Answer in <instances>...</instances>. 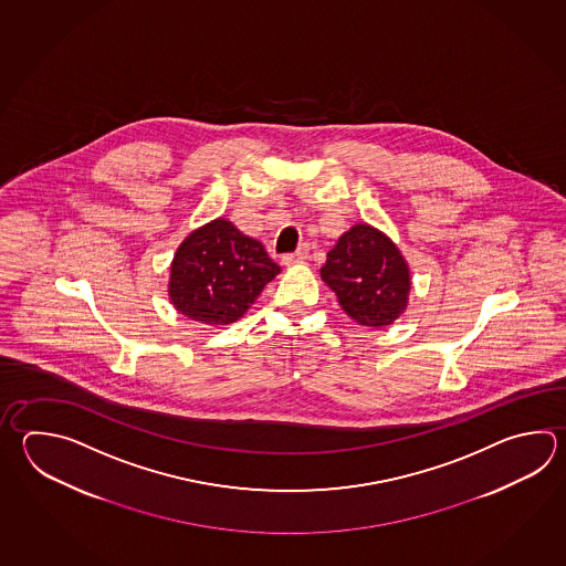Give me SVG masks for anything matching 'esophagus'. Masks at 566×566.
I'll list each match as a JSON object with an SVG mask.
<instances>
[{"instance_id": "1", "label": "esophagus", "mask_w": 566, "mask_h": 566, "mask_svg": "<svg viewBox=\"0 0 566 566\" xmlns=\"http://www.w3.org/2000/svg\"><path fill=\"white\" fill-rule=\"evenodd\" d=\"M308 258V245L304 243L301 245L296 252H292V254L282 255V264L292 265V264H301Z\"/></svg>"}]
</instances>
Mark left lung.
I'll use <instances>...</instances> for the list:
<instances>
[{
	"mask_svg": "<svg viewBox=\"0 0 566 566\" xmlns=\"http://www.w3.org/2000/svg\"><path fill=\"white\" fill-rule=\"evenodd\" d=\"M321 277L340 308L360 326L385 328L403 316L411 292V270L387 233L355 223L326 254Z\"/></svg>",
	"mask_w": 566,
	"mask_h": 566,
	"instance_id": "obj_1",
	"label": "left lung"
}]
</instances>
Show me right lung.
<instances>
[{
    "label": "right lung",
    "mask_w": 566,
    "mask_h": 566,
    "mask_svg": "<svg viewBox=\"0 0 566 566\" xmlns=\"http://www.w3.org/2000/svg\"><path fill=\"white\" fill-rule=\"evenodd\" d=\"M167 294L175 311L208 326L240 321L280 265L262 242L218 218L191 231L171 262Z\"/></svg>",
    "instance_id": "right-lung-1"
}]
</instances>
